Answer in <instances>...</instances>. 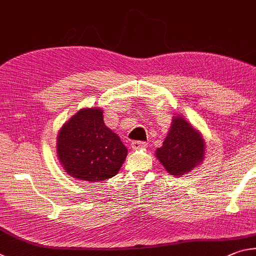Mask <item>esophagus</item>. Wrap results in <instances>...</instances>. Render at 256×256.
Returning a JSON list of instances; mask_svg holds the SVG:
<instances>
[{"instance_id": "34e87169", "label": "esophagus", "mask_w": 256, "mask_h": 256, "mask_svg": "<svg viewBox=\"0 0 256 256\" xmlns=\"http://www.w3.org/2000/svg\"><path fill=\"white\" fill-rule=\"evenodd\" d=\"M132 147L134 150H140V148H145L147 147V144L145 142H132Z\"/></svg>"}]
</instances>
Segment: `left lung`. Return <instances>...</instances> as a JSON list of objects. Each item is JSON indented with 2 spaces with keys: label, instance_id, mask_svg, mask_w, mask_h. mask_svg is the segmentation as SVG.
I'll use <instances>...</instances> for the list:
<instances>
[{
  "label": "left lung",
  "instance_id": "8db88e82",
  "mask_svg": "<svg viewBox=\"0 0 256 256\" xmlns=\"http://www.w3.org/2000/svg\"><path fill=\"white\" fill-rule=\"evenodd\" d=\"M206 142L201 132L182 116H174L163 145L155 155L168 173L182 176L202 163Z\"/></svg>",
  "mask_w": 256,
  "mask_h": 256
}]
</instances>
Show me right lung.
I'll return each instance as SVG.
<instances>
[{"mask_svg": "<svg viewBox=\"0 0 256 256\" xmlns=\"http://www.w3.org/2000/svg\"><path fill=\"white\" fill-rule=\"evenodd\" d=\"M56 153L68 176L76 180L98 182L119 172L128 150L106 126L101 108L92 106L78 110L62 126Z\"/></svg>", "mask_w": 256, "mask_h": 256, "instance_id": "obj_1", "label": "right lung"}]
</instances>
